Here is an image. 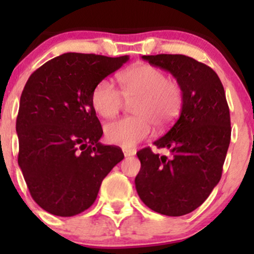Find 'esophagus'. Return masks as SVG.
<instances>
[{"mask_svg":"<svg viewBox=\"0 0 254 254\" xmlns=\"http://www.w3.org/2000/svg\"><path fill=\"white\" fill-rule=\"evenodd\" d=\"M123 153H124V156L125 157H129V156L135 155L136 150H133V149H123Z\"/></svg>","mask_w":254,"mask_h":254,"instance_id":"1","label":"esophagus"}]
</instances>
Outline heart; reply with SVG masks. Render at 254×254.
Masks as SVG:
<instances>
[{"mask_svg": "<svg viewBox=\"0 0 254 254\" xmlns=\"http://www.w3.org/2000/svg\"><path fill=\"white\" fill-rule=\"evenodd\" d=\"M122 90L110 78L99 82L92 93V105L98 115L113 118L123 109L125 100L137 101L132 113L136 117L122 118L107 123L105 137L111 144L132 148L153 132V124L160 129L170 127L183 106L179 83L150 64H139L119 76Z\"/></svg>", "mask_w": 254, "mask_h": 254, "instance_id": "1", "label": "heart"}]
</instances>
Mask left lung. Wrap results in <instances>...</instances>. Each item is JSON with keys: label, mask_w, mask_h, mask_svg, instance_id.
Instances as JSON below:
<instances>
[{"label": "left lung", "mask_w": 254, "mask_h": 254, "mask_svg": "<svg viewBox=\"0 0 254 254\" xmlns=\"http://www.w3.org/2000/svg\"><path fill=\"white\" fill-rule=\"evenodd\" d=\"M151 65L170 71L183 90L179 118L157 148L137 153L141 170L135 178L139 198L148 208L167 216H183L202 204L222 176L230 142L229 107L222 82L210 66L184 55L142 56Z\"/></svg>", "instance_id": "8db88e82"}]
</instances>
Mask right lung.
I'll use <instances>...</instances> for the list:
<instances>
[{
	"label": "right lung",
	"instance_id": "obj_1",
	"mask_svg": "<svg viewBox=\"0 0 254 254\" xmlns=\"http://www.w3.org/2000/svg\"><path fill=\"white\" fill-rule=\"evenodd\" d=\"M129 56L68 52L31 75L16 118L19 162L32 198L40 208L74 216L97 199L104 178L124 159L121 148L103 145L92 105L95 86Z\"/></svg>",
	"mask_w": 254,
	"mask_h": 254
}]
</instances>
